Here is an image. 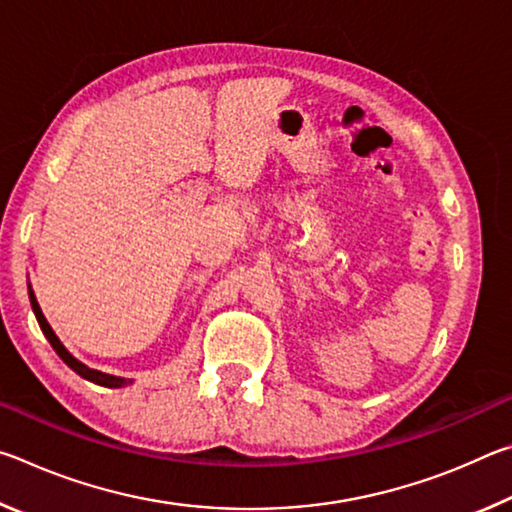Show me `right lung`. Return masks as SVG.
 <instances>
[{"label":"right lung","instance_id":"1","mask_svg":"<svg viewBox=\"0 0 512 512\" xmlns=\"http://www.w3.org/2000/svg\"><path fill=\"white\" fill-rule=\"evenodd\" d=\"M29 298H31V307H33V314H36V318H38V323H40V329L42 332H45V336H47V341L51 343V348L56 350V354L60 359H63L69 368H72L76 375H81L83 379H88V381H94V384H99V386H108V388H121V386H126V384H131V379H121V377H112V375H106V372H99V370H92V368H88V366H83L81 361H76L72 354H69L65 348H63V343L58 341V336L54 334V329L49 327V323H47V318L42 316V309H40V305H38V300H36V296H33V291L29 289Z\"/></svg>","mask_w":512,"mask_h":512}]
</instances>
